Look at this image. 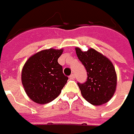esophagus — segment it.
<instances>
[{"instance_id": "1", "label": "esophagus", "mask_w": 134, "mask_h": 134, "mask_svg": "<svg viewBox=\"0 0 134 134\" xmlns=\"http://www.w3.org/2000/svg\"><path fill=\"white\" fill-rule=\"evenodd\" d=\"M69 78H70V79H74L75 78V75L72 74H71L70 76H69Z\"/></svg>"}]
</instances>
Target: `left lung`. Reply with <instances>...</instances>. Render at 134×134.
Returning <instances> with one entry per match:
<instances>
[{
	"mask_svg": "<svg viewBox=\"0 0 134 134\" xmlns=\"http://www.w3.org/2000/svg\"><path fill=\"white\" fill-rule=\"evenodd\" d=\"M75 50L88 76L85 83H77L83 97L94 105L108 102L113 97L117 85V75L113 64L107 57L93 48L85 52L79 47Z\"/></svg>",
	"mask_w": 134,
	"mask_h": 134,
	"instance_id": "left-lung-1",
	"label": "left lung"
}]
</instances>
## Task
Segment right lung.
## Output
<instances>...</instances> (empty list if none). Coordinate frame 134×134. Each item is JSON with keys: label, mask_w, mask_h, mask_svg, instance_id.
I'll return each instance as SVG.
<instances>
[{"label": "right lung", "mask_w": 134, "mask_h": 134, "mask_svg": "<svg viewBox=\"0 0 134 134\" xmlns=\"http://www.w3.org/2000/svg\"><path fill=\"white\" fill-rule=\"evenodd\" d=\"M63 49L40 51L26 60L21 71V82L32 101L46 104L59 95L69 78L63 73L58 59Z\"/></svg>", "instance_id": "right-lung-1"}]
</instances>
